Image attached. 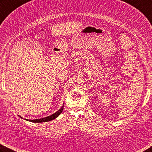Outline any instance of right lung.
<instances>
[{"instance_id":"add662e5","label":"right lung","mask_w":152,"mask_h":152,"mask_svg":"<svg viewBox=\"0 0 152 152\" xmlns=\"http://www.w3.org/2000/svg\"><path fill=\"white\" fill-rule=\"evenodd\" d=\"M64 104H63V106L60 107V108L56 112H55L54 114H52L50 115H49V116L47 117H45V118H40V119H36V120H28V119H24L26 121H29V122H34V123H42V122H49V121H51L52 120L55 119V118H56L58 115L61 114L63 109H64ZM19 117L20 118H23L20 115H18Z\"/></svg>"}]
</instances>
